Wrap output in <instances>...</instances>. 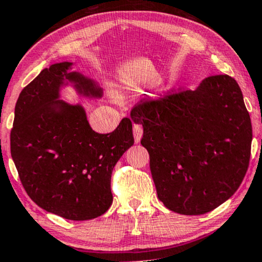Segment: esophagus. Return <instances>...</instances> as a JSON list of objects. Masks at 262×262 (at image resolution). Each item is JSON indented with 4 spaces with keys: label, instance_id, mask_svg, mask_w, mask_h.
Instances as JSON below:
<instances>
[{
    "label": "esophagus",
    "instance_id": "34e87169",
    "mask_svg": "<svg viewBox=\"0 0 262 262\" xmlns=\"http://www.w3.org/2000/svg\"><path fill=\"white\" fill-rule=\"evenodd\" d=\"M142 127L139 126V124H134V127H133V134H134V141L135 143H139L140 140L142 138Z\"/></svg>",
    "mask_w": 262,
    "mask_h": 262
}]
</instances>
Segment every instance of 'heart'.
I'll return each mask as SVG.
<instances>
[{
	"instance_id": "obj_1",
	"label": "heart",
	"mask_w": 262,
	"mask_h": 262,
	"mask_svg": "<svg viewBox=\"0 0 262 262\" xmlns=\"http://www.w3.org/2000/svg\"><path fill=\"white\" fill-rule=\"evenodd\" d=\"M112 97H113L114 99H116V101H117V99H119V96H117L116 94H113V95H112Z\"/></svg>"
}]
</instances>
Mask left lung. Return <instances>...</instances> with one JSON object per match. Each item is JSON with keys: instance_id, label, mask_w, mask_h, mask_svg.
<instances>
[{"instance_id": "1", "label": "left lung", "mask_w": 262, "mask_h": 262, "mask_svg": "<svg viewBox=\"0 0 262 262\" xmlns=\"http://www.w3.org/2000/svg\"><path fill=\"white\" fill-rule=\"evenodd\" d=\"M141 124L158 198L182 215H203L229 200L249 165L252 123L236 80L211 76L194 90L146 101Z\"/></svg>"}]
</instances>
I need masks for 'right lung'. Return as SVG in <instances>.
<instances>
[{
	"label": "right lung",
	"instance_id": "1",
	"mask_svg": "<svg viewBox=\"0 0 262 262\" xmlns=\"http://www.w3.org/2000/svg\"><path fill=\"white\" fill-rule=\"evenodd\" d=\"M73 62L43 69L17 98L10 152L22 185L34 203L66 220L101 216L113 203L112 172L133 146V127L123 119L113 133L91 129L80 103L61 99L72 88L82 98L99 99L97 80L72 71Z\"/></svg>",
	"mask_w": 262,
	"mask_h": 262
}]
</instances>
